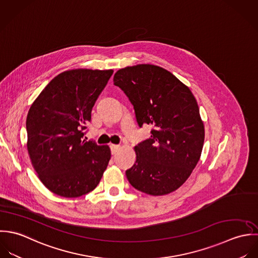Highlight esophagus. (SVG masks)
Here are the masks:
<instances>
[{
	"label": "esophagus",
	"instance_id": "esophagus-1",
	"mask_svg": "<svg viewBox=\"0 0 258 258\" xmlns=\"http://www.w3.org/2000/svg\"><path fill=\"white\" fill-rule=\"evenodd\" d=\"M109 148H110L111 155H115L118 152V150H119V146H115V145H110Z\"/></svg>",
	"mask_w": 258,
	"mask_h": 258
}]
</instances>
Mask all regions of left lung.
Masks as SVG:
<instances>
[{
  "mask_svg": "<svg viewBox=\"0 0 258 258\" xmlns=\"http://www.w3.org/2000/svg\"><path fill=\"white\" fill-rule=\"evenodd\" d=\"M113 85L134 105L139 126L153 127L151 138L135 147L137 160L125 171L130 183L151 196L176 190L198 164L205 142L195 96L175 76L154 64L120 69Z\"/></svg>",
  "mask_w": 258,
  "mask_h": 258,
  "instance_id": "1",
  "label": "left lung"
}]
</instances>
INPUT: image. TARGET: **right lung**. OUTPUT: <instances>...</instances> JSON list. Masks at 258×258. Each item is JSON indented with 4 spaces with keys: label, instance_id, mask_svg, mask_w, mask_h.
<instances>
[{
    "label": "right lung",
    "instance_id": "add662e5",
    "mask_svg": "<svg viewBox=\"0 0 258 258\" xmlns=\"http://www.w3.org/2000/svg\"><path fill=\"white\" fill-rule=\"evenodd\" d=\"M112 70L66 71L47 85L28 112V153L52 192L79 198L99 184L110 159L107 146L83 140L92 109Z\"/></svg>",
    "mask_w": 258,
    "mask_h": 258
}]
</instances>
